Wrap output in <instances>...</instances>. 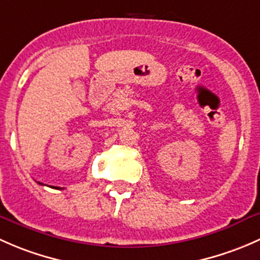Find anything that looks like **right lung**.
<instances>
[{
    "label": "right lung",
    "mask_w": 260,
    "mask_h": 260,
    "mask_svg": "<svg viewBox=\"0 0 260 260\" xmlns=\"http://www.w3.org/2000/svg\"><path fill=\"white\" fill-rule=\"evenodd\" d=\"M39 184H41V185H44V184H42V183H39ZM51 188H53V189H61V188H55V186H51Z\"/></svg>",
    "instance_id": "obj_1"
}]
</instances>
